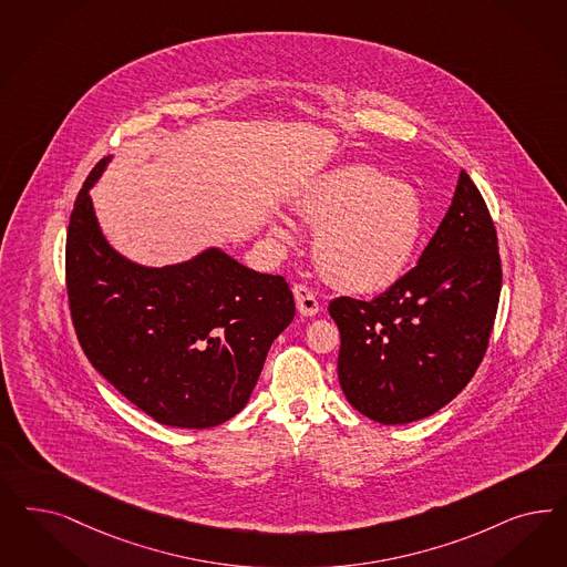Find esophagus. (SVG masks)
Returning <instances> with one entry per match:
<instances>
[{
	"label": "esophagus",
	"mask_w": 567,
	"mask_h": 567,
	"mask_svg": "<svg viewBox=\"0 0 567 567\" xmlns=\"http://www.w3.org/2000/svg\"><path fill=\"white\" fill-rule=\"evenodd\" d=\"M292 292L300 315H317L319 312V300H317V296H315L311 288H307L305 284H296Z\"/></svg>",
	"instance_id": "esophagus-1"
}]
</instances>
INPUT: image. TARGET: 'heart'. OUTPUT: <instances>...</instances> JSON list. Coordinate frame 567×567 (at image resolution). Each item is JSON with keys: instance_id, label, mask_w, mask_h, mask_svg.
<instances>
[{"instance_id": "1", "label": "heart", "mask_w": 567, "mask_h": 567, "mask_svg": "<svg viewBox=\"0 0 567 567\" xmlns=\"http://www.w3.org/2000/svg\"><path fill=\"white\" fill-rule=\"evenodd\" d=\"M311 225L312 255L319 271L338 290L380 293L399 284L420 250L425 208L411 183L380 168L352 163L312 182L293 200ZM275 236L290 229L274 225Z\"/></svg>"}]
</instances>
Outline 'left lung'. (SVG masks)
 Instances as JSON below:
<instances>
[{
	"instance_id": "obj_1",
	"label": "left lung",
	"mask_w": 567,
	"mask_h": 567,
	"mask_svg": "<svg viewBox=\"0 0 567 567\" xmlns=\"http://www.w3.org/2000/svg\"><path fill=\"white\" fill-rule=\"evenodd\" d=\"M503 284L488 206L465 171L439 231L399 284L329 315L340 329L338 380L369 420H423L470 384L493 333Z\"/></svg>"
}]
</instances>
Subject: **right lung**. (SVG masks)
<instances>
[{"mask_svg":"<svg viewBox=\"0 0 567 567\" xmlns=\"http://www.w3.org/2000/svg\"><path fill=\"white\" fill-rule=\"evenodd\" d=\"M93 166L66 234V292L76 340L110 384L152 420L204 430L246 406L275 338L292 323L281 275L220 250L165 269L116 255L93 215Z\"/></svg>","mask_w":567,"mask_h":567,"instance_id":"obj_1","label":"right lung"}]
</instances>
